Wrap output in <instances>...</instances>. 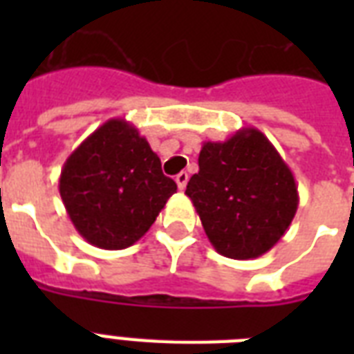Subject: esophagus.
Here are the masks:
<instances>
[{"mask_svg": "<svg viewBox=\"0 0 354 354\" xmlns=\"http://www.w3.org/2000/svg\"><path fill=\"white\" fill-rule=\"evenodd\" d=\"M187 182H189L187 172H180V174L176 176V183H178V189H180V191H183V189H185Z\"/></svg>", "mask_w": 354, "mask_h": 354, "instance_id": "34e87169", "label": "esophagus"}]
</instances>
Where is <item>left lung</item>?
Instances as JSON below:
<instances>
[{"label":"left lung","mask_w":354,"mask_h":354,"mask_svg":"<svg viewBox=\"0 0 354 354\" xmlns=\"http://www.w3.org/2000/svg\"><path fill=\"white\" fill-rule=\"evenodd\" d=\"M198 167L185 194L216 252L244 261L272 250L290 226L299 194L268 138L242 128L226 141H205Z\"/></svg>","instance_id":"1"}]
</instances>
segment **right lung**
<instances>
[{
  "mask_svg": "<svg viewBox=\"0 0 354 354\" xmlns=\"http://www.w3.org/2000/svg\"><path fill=\"white\" fill-rule=\"evenodd\" d=\"M176 189L149 141L124 119H110L90 133L58 180L75 230L102 250L138 242Z\"/></svg>",
  "mask_w": 354,
  "mask_h": 354,
  "instance_id": "obj_1",
  "label": "right lung"
}]
</instances>
